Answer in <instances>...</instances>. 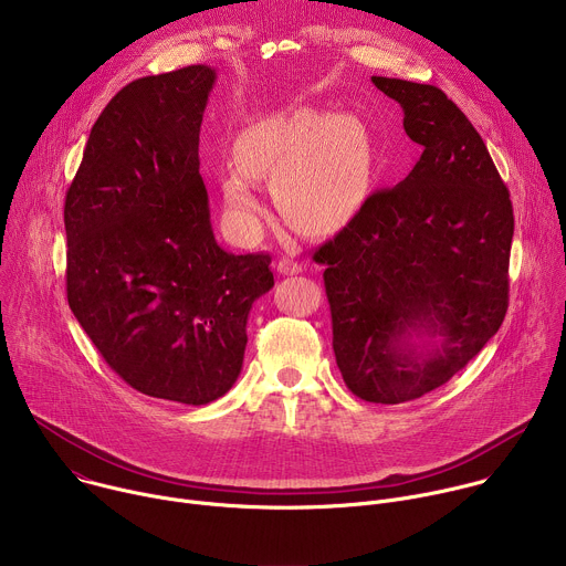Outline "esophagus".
Returning a JSON list of instances; mask_svg holds the SVG:
<instances>
[{"label":"esophagus","instance_id":"34e87169","mask_svg":"<svg viewBox=\"0 0 566 566\" xmlns=\"http://www.w3.org/2000/svg\"><path fill=\"white\" fill-rule=\"evenodd\" d=\"M302 271V266L293 260V258H282L280 262H277V273L280 275H297Z\"/></svg>","mask_w":566,"mask_h":566}]
</instances>
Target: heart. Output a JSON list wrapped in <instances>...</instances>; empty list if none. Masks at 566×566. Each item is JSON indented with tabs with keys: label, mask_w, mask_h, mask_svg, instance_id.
<instances>
[{
	"label": "heart",
	"mask_w": 566,
	"mask_h": 566,
	"mask_svg": "<svg viewBox=\"0 0 566 566\" xmlns=\"http://www.w3.org/2000/svg\"><path fill=\"white\" fill-rule=\"evenodd\" d=\"M253 179H271L284 219L322 232L347 221L374 179V147L352 114L295 109L255 123L237 143V164L221 175V195L237 226H253L262 206Z\"/></svg>",
	"instance_id": "b5f03b06"
}]
</instances>
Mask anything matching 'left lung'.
I'll return each instance as SVG.
<instances>
[{"mask_svg": "<svg viewBox=\"0 0 566 566\" xmlns=\"http://www.w3.org/2000/svg\"><path fill=\"white\" fill-rule=\"evenodd\" d=\"M423 145L313 260L325 264L334 354L369 402L419 398L461 371L509 308L513 206L472 123L437 87L371 75Z\"/></svg>", "mask_w": 566, "mask_h": 566, "instance_id": "8db88e82", "label": "left lung"}]
</instances>
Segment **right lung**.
Instances as JSON below:
<instances>
[{"label": "right lung", "instance_id": "add662e5", "mask_svg": "<svg viewBox=\"0 0 566 566\" xmlns=\"http://www.w3.org/2000/svg\"><path fill=\"white\" fill-rule=\"evenodd\" d=\"M217 71L123 87L92 127L64 201L66 297L105 363L140 394L208 406L241 374L269 255L212 232L199 132Z\"/></svg>", "mask_w": 566, "mask_h": 566}]
</instances>
